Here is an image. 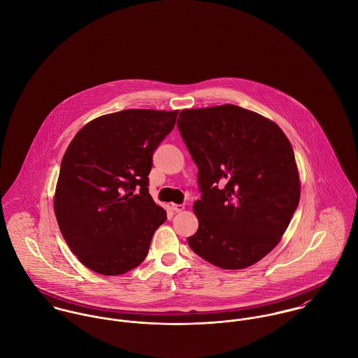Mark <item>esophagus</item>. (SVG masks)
<instances>
[{
    "label": "esophagus",
    "instance_id": "1",
    "mask_svg": "<svg viewBox=\"0 0 358 358\" xmlns=\"http://www.w3.org/2000/svg\"><path fill=\"white\" fill-rule=\"evenodd\" d=\"M171 206L175 212H182L185 209V204H172Z\"/></svg>",
    "mask_w": 358,
    "mask_h": 358
}]
</instances>
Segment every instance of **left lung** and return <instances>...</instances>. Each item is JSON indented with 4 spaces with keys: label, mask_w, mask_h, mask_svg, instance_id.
<instances>
[{
    "label": "left lung",
    "mask_w": 358,
    "mask_h": 358,
    "mask_svg": "<svg viewBox=\"0 0 358 358\" xmlns=\"http://www.w3.org/2000/svg\"><path fill=\"white\" fill-rule=\"evenodd\" d=\"M178 128L203 193L190 248L220 268L255 264L281 241L299 204L291 142L274 121L234 104L185 108Z\"/></svg>",
    "instance_id": "1"
}]
</instances>
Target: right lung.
Returning <instances> with one entry per match:
<instances>
[{"label": "right lung", "instance_id": "1", "mask_svg": "<svg viewBox=\"0 0 358 358\" xmlns=\"http://www.w3.org/2000/svg\"><path fill=\"white\" fill-rule=\"evenodd\" d=\"M178 110L129 108L85 124L60 164L53 209L78 260L120 275L148 256L166 210L149 194L154 150L173 129Z\"/></svg>", "mask_w": 358, "mask_h": 358}]
</instances>
